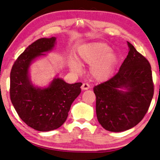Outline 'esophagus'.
I'll use <instances>...</instances> for the list:
<instances>
[{
	"mask_svg": "<svg viewBox=\"0 0 160 160\" xmlns=\"http://www.w3.org/2000/svg\"><path fill=\"white\" fill-rule=\"evenodd\" d=\"M90 88V85H89V84H88V83H83L82 87H81V88H82V90H88V89Z\"/></svg>",
	"mask_w": 160,
	"mask_h": 160,
	"instance_id": "34e87169",
	"label": "esophagus"
}]
</instances>
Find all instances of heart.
<instances>
[{"label":"heart","mask_w":160,"mask_h":160,"mask_svg":"<svg viewBox=\"0 0 160 160\" xmlns=\"http://www.w3.org/2000/svg\"><path fill=\"white\" fill-rule=\"evenodd\" d=\"M78 61L80 63L91 65L90 74L98 81L107 80L115 69L118 58L111 48L105 43L94 42L83 46L78 51ZM70 67L79 71L80 67L76 61L71 60Z\"/></svg>","instance_id":"b5f03b06"}]
</instances>
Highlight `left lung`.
Segmentation results:
<instances>
[{
	"mask_svg": "<svg viewBox=\"0 0 160 160\" xmlns=\"http://www.w3.org/2000/svg\"><path fill=\"white\" fill-rule=\"evenodd\" d=\"M128 54L117 73L93 89L99 123L112 132L126 131L139 123L154 94L150 63L128 42Z\"/></svg>",
	"mask_w": 160,
	"mask_h": 160,
	"instance_id": "1",
	"label": "left lung"
}]
</instances>
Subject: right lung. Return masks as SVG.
<instances>
[{"mask_svg":"<svg viewBox=\"0 0 160 160\" xmlns=\"http://www.w3.org/2000/svg\"><path fill=\"white\" fill-rule=\"evenodd\" d=\"M56 37L42 38L28 47L15 61L10 72V96L20 118L39 131L57 129L68 116L72 103L81 92V82L68 84L56 78L46 88L34 87L29 68L35 58L44 56L56 44Z\"/></svg>","mask_w":160,"mask_h":160,"instance_id":"1","label":"right lung"}]
</instances>
